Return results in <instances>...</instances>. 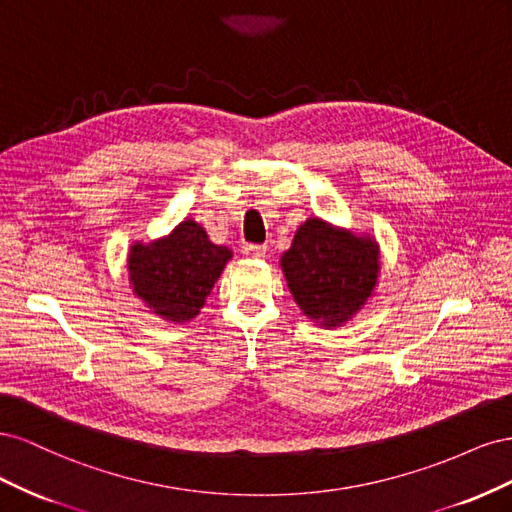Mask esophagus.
<instances>
[{
  "label": "esophagus",
  "mask_w": 512,
  "mask_h": 512,
  "mask_svg": "<svg viewBox=\"0 0 512 512\" xmlns=\"http://www.w3.org/2000/svg\"><path fill=\"white\" fill-rule=\"evenodd\" d=\"M267 254V245H254V243H245L243 245V256L245 258H254V260H258V258H262Z\"/></svg>",
  "instance_id": "obj_1"
}]
</instances>
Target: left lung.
Segmentation results:
<instances>
[{
	"label": "left lung",
	"instance_id": "1",
	"mask_svg": "<svg viewBox=\"0 0 512 512\" xmlns=\"http://www.w3.org/2000/svg\"><path fill=\"white\" fill-rule=\"evenodd\" d=\"M288 290L316 327L337 329L359 316L380 277V245L374 235L322 218H307L280 258Z\"/></svg>",
	"mask_w": 512,
	"mask_h": 512
}]
</instances>
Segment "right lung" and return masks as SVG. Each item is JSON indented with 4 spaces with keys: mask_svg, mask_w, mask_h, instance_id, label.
Wrapping results in <instances>:
<instances>
[{
    "mask_svg": "<svg viewBox=\"0 0 512 512\" xmlns=\"http://www.w3.org/2000/svg\"><path fill=\"white\" fill-rule=\"evenodd\" d=\"M232 260V250L213 243L196 220L185 218L164 237L134 241L126 269L134 297L166 322L194 320L215 282Z\"/></svg>",
    "mask_w": 512,
    "mask_h": 512,
    "instance_id": "add662e5",
    "label": "right lung"
}]
</instances>
